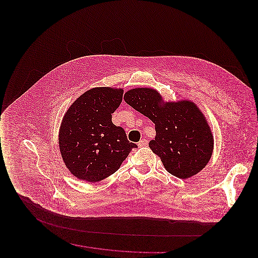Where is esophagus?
<instances>
[{
    "label": "esophagus",
    "mask_w": 258,
    "mask_h": 258,
    "mask_svg": "<svg viewBox=\"0 0 258 258\" xmlns=\"http://www.w3.org/2000/svg\"><path fill=\"white\" fill-rule=\"evenodd\" d=\"M148 144V140L147 139H141L139 142H138V146L139 147H143V146H146Z\"/></svg>",
    "instance_id": "1"
}]
</instances>
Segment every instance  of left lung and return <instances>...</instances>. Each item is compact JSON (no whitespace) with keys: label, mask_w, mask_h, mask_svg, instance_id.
I'll use <instances>...</instances> for the list:
<instances>
[{"label":"left lung","mask_w":258,"mask_h":258,"mask_svg":"<svg viewBox=\"0 0 258 258\" xmlns=\"http://www.w3.org/2000/svg\"><path fill=\"white\" fill-rule=\"evenodd\" d=\"M123 99L155 123L156 137L149 147L170 174L187 179L207 165L214 136L206 117L194 101L166 102L152 88L132 89L124 93Z\"/></svg>","instance_id":"8db88e82"}]
</instances>
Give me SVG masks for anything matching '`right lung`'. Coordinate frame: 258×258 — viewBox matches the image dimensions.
Returning a JSON list of instances; mask_svg holds the SVG:
<instances>
[{
  "label": "right lung",
  "mask_w": 258,
  "mask_h": 258,
  "mask_svg": "<svg viewBox=\"0 0 258 258\" xmlns=\"http://www.w3.org/2000/svg\"><path fill=\"white\" fill-rule=\"evenodd\" d=\"M123 90L97 87L88 90L63 115L59 131L61 158L71 173L89 183L117 171L135 143L123 127L112 123V113L122 102Z\"/></svg>",
  "instance_id": "right-lung-1"
}]
</instances>
